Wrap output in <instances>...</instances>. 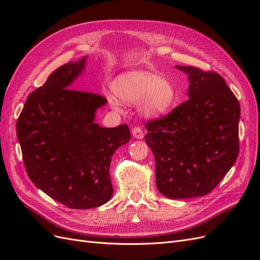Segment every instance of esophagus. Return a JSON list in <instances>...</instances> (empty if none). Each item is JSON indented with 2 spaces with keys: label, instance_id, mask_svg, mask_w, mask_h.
Returning <instances> with one entry per match:
<instances>
[{
  "label": "esophagus",
  "instance_id": "esophagus-1",
  "mask_svg": "<svg viewBox=\"0 0 260 260\" xmlns=\"http://www.w3.org/2000/svg\"><path fill=\"white\" fill-rule=\"evenodd\" d=\"M132 136L135 137L136 139H143V137H144V132H143V130H142V128H140V127H135L132 129Z\"/></svg>",
  "mask_w": 260,
  "mask_h": 260
}]
</instances>
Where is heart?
I'll list each match as a JSON object with an SVG mask.
<instances>
[{
	"instance_id": "b5f03b06",
	"label": "heart",
	"mask_w": 260,
	"mask_h": 260,
	"mask_svg": "<svg viewBox=\"0 0 260 260\" xmlns=\"http://www.w3.org/2000/svg\"><path fill=\"white\" fill-rule=\"evenodd\" d=\"M114 91L121 102L136 105L141 102V111L148 117L166 114L175 104L176 90L169 81L144 70H133L120 75L114 83ZM113 106L119 103L109 99Z\"/></svg>"
}]
</instances>
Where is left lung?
Listing matches in <instances>:
<instances>
[{
    "mask_svg": "<svg viewBox=\"0 0 260 260\" xmlns=\"http://www.w3.org/2000/svg\"><path fill=\"white\" fill-rule=\"evenodd\" d=\"M188 76V99L148 121L145 142L156 162V186L168 199L205 196L237 161L240 103L215 72L176 66Z\"/></svg>",
    "mask_w": 260,
    "mask_h": 260,
    "instance_id": "1",
    "label": "left lung"
}]
</instances>
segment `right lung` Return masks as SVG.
Here are the masks:
<instances>
[{"label":"right lung","mask_w":260,"mask_h":260,"mask_svg":"<svg viewBox=\"0 0 260 260\" xmlns=\"http://www.w3.org/2000/svg\"><path fill=\"white\" fill-rule=\"evenodd\" d=\"M85 58L52 73L27 98L16 125L30 180L73 209L99 207L111 200L112 157L131 138L128 124L104 128L94 121L105 98L72 89Z\"/></svg>","instance_id":"obj_1"}]
</instances>
